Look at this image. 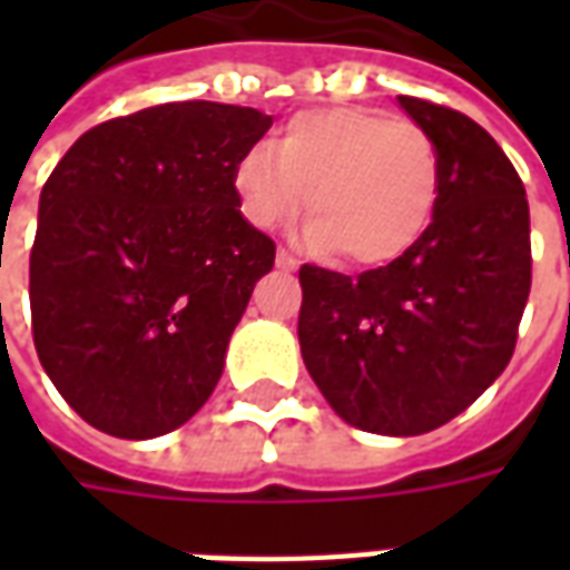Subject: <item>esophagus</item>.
I'll list each match as a JSON object with an SVG mask.
<instances>
[{"instance_id":"34e87169","label":"esophagus","mask_w":570,"mask_h":570,"mask_svg":"<svg viewBox=\"0 0 570 570\" xmlns=\"http://www.w3.org/2000/svg\"><path fill=\"white\" fill-rule=\"evenodd\" d=\"M277 268H281V272H296L298 262L293 259V256H289L286 249H277Z\"/></svg>"}]
</instances>
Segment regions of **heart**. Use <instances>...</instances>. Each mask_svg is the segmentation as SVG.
I'll use <instances>...</instances> for the list:
<instances>
[{"instance_id": "heart-1", "label": "heart", "mask_w": 570, "mask_h": 570, "mask_svg": "<svg viewBox=\"0 0 570 570\" xmlns=\"http://www.w3.org/2000/svg\"><path fill=\"white\" fill-rule=\"evenodd\" d=\"M240 213L277 228L308 204L305 244L360 268L391 265L419 244L440 198V151L412 118L370 106L289 116L274 149L253 146L232 170Z\"/></svg>"}]
</instances>
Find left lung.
<instances>
[{"instance_id":"left-lung-1","label":"left lung","mask_w":570,"mask_h":570,"mask_svg":"<svg viewBox=\"0 0 570 570\" xmlns=\"http://www.w3.org/2000/svg\"><path fill=\"white\" fill-rule=\"evenodd\" d=\"M400 106L440 151L433 223L406 256L347 277L298 268V345L338 419L419 436L461 415L513 357L531 293L525 186L489 130L421 97Z\"/></svg>"}]
</instances>
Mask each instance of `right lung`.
<instances>
[{
  "instance_id": "1",
  "label": "right lung",
  "mask_w": 570,
  "mask_h": 570,
  "mask_svg": "<svg viewBox=\"0 0 570 570\" xmlns=\"http://www.w3.org/2000/svg\"><path fill=\"white\" fill-rule=\"evenodd\" d=\"M268 128L249 106H149L81 134L48 176L30 249L32 342L91 428L151 440L213 394L274 265V240L240 216L232 186Z\"/></svg>"
}]
</instances>
